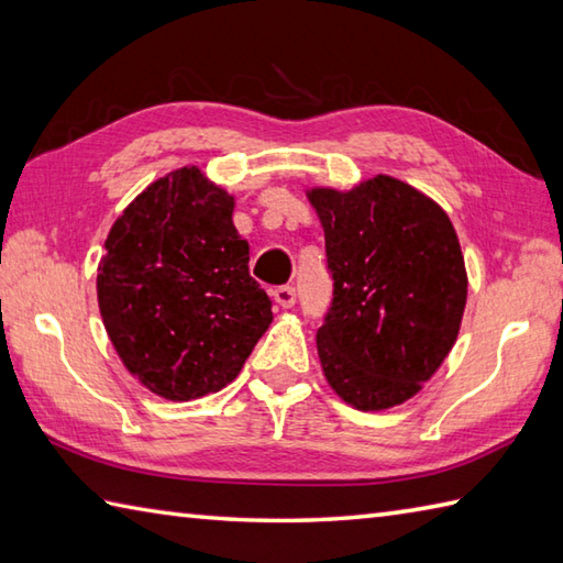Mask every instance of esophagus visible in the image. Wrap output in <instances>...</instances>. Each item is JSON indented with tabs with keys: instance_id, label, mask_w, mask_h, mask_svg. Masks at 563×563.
<instances>
[{
	"instance_id": "1",
	"label": "esophagus",
	"mask_w": 563,
	"mask_h": 563,
	"mask_svg": "<svg viewBox=\"0 0 563 563\" xmlns=\"http://www.w3.org/2000/svg\"><path fill=\"white\" fill-rule=\"evenodd\" d=\"M274 301H277L282 308H291L296 303V289L294 286H277V289L272 291Z\"/></svg>"
}]
</instances>
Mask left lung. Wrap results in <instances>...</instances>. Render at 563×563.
I'll return each mask as SVG.
<instances>
[{"mask_svg":"<svg viewBox=\"0 0 563 563\" xmlns=\"http://www.w3.org/2000/svg\"><path fill=\"white\" fill-rule=\"evenodd\" d=\"M308 199L332 277L316 335L328 384L357 410L404 404L440 369L462 325L466 269L450 216L386 175Z\"/></svg>","mask_w":563,"mask_h":563,"instance_id":"obj_1","label":"left lung"}]
</instances>
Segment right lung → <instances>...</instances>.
Returning <instances> with one entry per match:
<instances>
[{"label": "right lung", "mask_w": 563, "mask_h": 563, "mask_svg": "<svg viewBox=\"0 0 563 563\" xmlns=\"http://www.w3.org/2000/svg\"><path fill=\"white\" fill-rule=\"evenodd\" d=\"M233 206L199 167H181L137 194L104 243V328L125 369L167 400L221 391L272 323Z\"/></svg>", "instance_id": "add662e5"}]
</instances>
